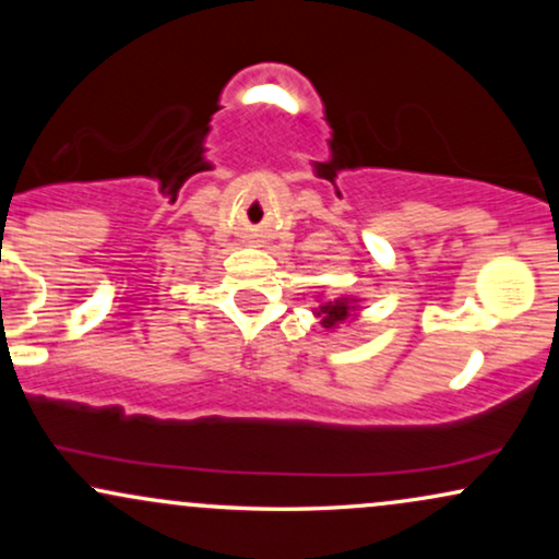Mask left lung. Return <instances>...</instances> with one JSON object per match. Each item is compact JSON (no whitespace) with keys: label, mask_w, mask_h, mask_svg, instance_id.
I'll use <instances>...</instances> for the list:
<instances>
[{"label":"left lung","mask_w":559,"mask_h":559,"mask_svg":"<svg viewBox=\"0 0 559 559\" xmlns=\"http://www.w3.org/2000/svg\"><path fill=\"white\" fill-rule=\"evenodd\" d=\"M349 301L346 299H336V301H329V305H323L318 310V316L323 318V329H336L338 323H344L346 318H349Z\"/></svg>","instance_id":"8db88e82"}]
</instances>
